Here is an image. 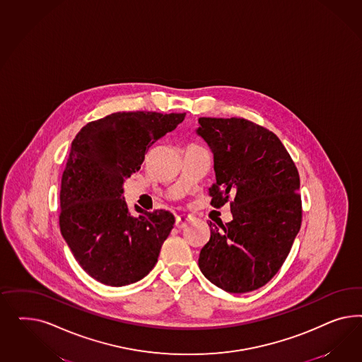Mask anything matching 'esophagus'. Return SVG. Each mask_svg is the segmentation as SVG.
<instances>
[{
    "instance_id": "esophagus-1",
    "label": "esophagus",
    "mask_w": 362,
    "mask_h": 362,
    "mask_svg": "<svg viewBox=\"0 0 362 362\" xmlns=\"http://www.w3.org/2000/svg\"><path fill=\"white\" fill-rule=\"evenodd\" d=\"M191 221L192 218L189 215H180V216H176L175 226L177 228H185Z\"/></svg>"
}]
</instances>
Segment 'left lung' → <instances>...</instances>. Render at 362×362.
Listing matches in <instances>:
<instances>
[{
    "label": "left lung",
    "mask_w": 362,
    "mask_h": 362,
    "mask_svg": "<svg viewBox=\"0 0 362 362\" xmlns=\"http://www.w3.org/2000/svg\"><path fill=\"white\" fill-rule=\"evenodd\" d=\"M214 153L211 206L230 202L232 220L209 221L199 268L212 284L245 293L279 272L301 227L300 176L274 132L244 118H199Z\"/></svg>",
    "instance_id": "8db88e82"
}]
</instances>
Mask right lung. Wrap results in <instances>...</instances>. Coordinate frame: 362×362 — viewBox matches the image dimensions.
I'll use <instances>...</instances> for the list:
<instances>
[{"instance_id":"add662e5","label":"right lung","mask_w":362,"mask_h":362,"mask_svg":"<svg viewBox=\"0 0 362 362\" xmlns=\"http://www.w3.org/2000/svg\"><path fill=\"white\" fill-rule=\"evenodd\" d=\"M186 117L155 111L114 112L90 122L71 142L61 180L59 228L78 264L102 284L139 281L158 262L174 228L170 211L129 212L123 182L141 168L153 143Z\"/></svg>"}]
</instances>
